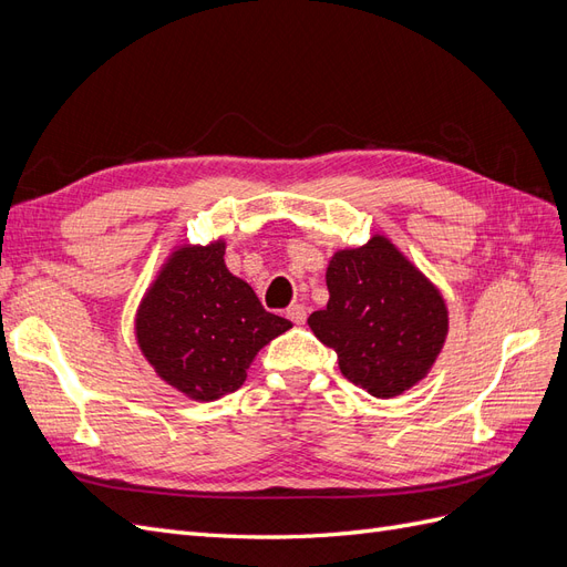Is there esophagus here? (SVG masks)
Instances as JSON below:
<instances>
[{
	"label": "esophagus",
	"mask_w": 567,
	"mask_h": 567,
	"mask_svg": "<svg viewBox=\"0 0 567 567\" xmlns=\"http://www.w3.org/2000/svg\"><path fill=\"white\" fill-rule=\"evenodd\" d=\"M286 317L293 321V323H298V326H302L305 323V319H307V310H305V305H290L288 310H286Z\"/></svg>",
	"instance_id": "esophagus-1"
}]
</instances>
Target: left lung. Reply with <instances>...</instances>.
I'll use <instances>...</instances> for the list:
<instances>
[{
    "mask_svg": "<svg viewBox=\"0 0 567 567\" xmlns=\"http://www.w3.org/2000/svg\"><path fill=\"white\" fill-rule=\"evenodd\" d=\"M326 286L329 305L307 323L336 350L340 373L373 398H398L419 383L447 336L437 288L383 236L336 252Z\"/></svg>",
    "mask_w": 567,
    "mask_h": 567,
    "instance_id": "8db88e82",
    "label": "left lung"
}]
</instances>
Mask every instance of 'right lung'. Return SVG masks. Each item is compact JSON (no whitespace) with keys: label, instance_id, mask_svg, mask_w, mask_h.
Here are the masks:
<instances>
[{"label":"right lung","instance_id":"right-lung-1","mask_svg":"<svg viewBox=\"0 0 567 567\" xmlns=\"http://www.w3.org/2000/svg\"><path fill=\"white\" fill-rule=\"evenodd\" d=\"M290 321L267 312L229 274L225 244L177 250L136 315V338L161 379L194 400L244 385L252 357Z\"/></svg>","mask_w":567,"mask_h":567}]
</instances>
